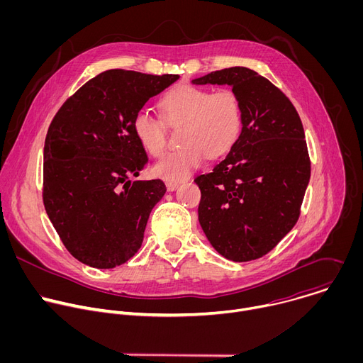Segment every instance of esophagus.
<instances>
[{
    "label": "esophagus",
    "mask_w": 363,
    "mask_h": 363,
    "mask_svg": "<svg viewBox=\"0 0 363 363\" xmlns=\"http://www.w3.org/2000/svg\"><path fill=\"white\" fill-rule=\"evenodd\" d=\"M178 186H179V182H172V181H168V182H167L168 191H175Z\"/></svg>",
    "instance_id": "esophagus-1"
}]
</instances>
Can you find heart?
Returning <instances> with one entry per match:
<instances>
[{"mask_svg":"<svg viewBox=\"0 0 363 363\" xmlns=\"http://www.w3.org/2000/svg\"><path fill=\"white\" fill-rule=\"evenodd\" d=\"M162 119L168 126L184 125L181 147L167 153L153 165V175L178 182L199 168L206 157L216 160L225 155L238 140L242 128V109L237 94L230 89H208L179 84L160 101ZM133 133L152 157H161L167 145V128L147 111L133 118Z\"/></svg>","mask_w":363,"mask_h":363,"instance_id":"b5f03b06","label":"heart"}]
</instances>
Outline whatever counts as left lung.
Segmentation results:
<instances>
[{
	"instance_id": "left-lung-1",
	"label": "left lung",
	"mask_w": 363,
	"mask_h": 363,
	"mask_svg": "<svg viewBox=\"0 0 363 363\" xmlns=\"http://www.w3.org/2000/svg\"><path fill=\"white\" fill-rule=\"evenodd\" d=\"M192 83L231 86L242 109L240 138L225 160L194 179L201 189V228L227 260H255L300 216L310 179L301 121L287 96L251 69L211 72Z\"/></svg>"
}]
</instances>
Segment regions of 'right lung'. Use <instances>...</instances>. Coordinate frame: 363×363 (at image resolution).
<instances>
[{"label":"right lung","instance_id":"add662e5","mask_svg":"<svg viewBox=\"0 0 363 363\" xmlns=\"http://www.w3.org/2000/svg\"><path fill=\"white\" fill-rule=\"evenodd\" d=\"M178 79L103 72L69 97L51 122L44 142L43 201L80 263L113 269L140 248L149 214L167 186L161 179L130 181L147 164L133 118Z\"/></svg>","mask_w":363,"mask_h":363}]
</instances>
